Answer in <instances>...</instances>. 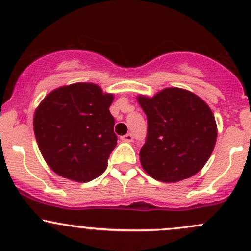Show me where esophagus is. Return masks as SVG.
Returning <instances> with one entry per match:
<instances>
[{
  "label": "esophagus",
  "mask_w": 251,
  "mask_h": 251,
  "mask_svg": "<svg viewBox=\"0 0 251 251\" xmlns=\"http://www.w3.org/2000/svg\"><path fill=\"white\" fill-rule=\"evenodd\" d=\"M120 139H122L123 142L131 143L132 140H133V134H132V133H127V134H125V135H122V137H120Z\"/></svg>",
  "instance_id": "obj_1"
}]
</instances>
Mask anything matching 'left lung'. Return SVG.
Wrapping results in <instances>:
<instances>
[{
	"mask_svg": "<svg viewBox=\"0 0 251 251\" xmlns=\"http://www.w3.org/2000/svg\"><path fill=\"white\" fill-rule=\"evenodd\" d=\"M148 117V135L140 150L143 169L154 179L176 183L201 171L214 151L217 126L200 97L165 88L153 98L138 97Z\"/></svg>",
	"mask_w": 251,
	"mask_h": 251,
	"instance_id": "1",
	"label": "left lung"
}]
</instances>
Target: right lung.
<instances>
[{"label": "right lung", "mask_w": 251, "mask_h": 251, "mask_svg": "<svg viewBox=\"0 0 251 251\" xmlns=\"http://www.w3.org/2000/svg\"><path fill=\"white\" fill-rule=\"evenodd\" d=\"M113 94L77 82L50 92L34 114V132L50 168L67 179L87 183L103 174L117 145Z\"/></svg>", "instance_id": "add662e5"}]
</instances>
